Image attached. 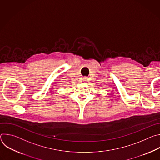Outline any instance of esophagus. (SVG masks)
Segmentation results:
<instances>
[{"label": "esophagus", "mask_w": 160, "mask_h": 160, "mask_svg": "<svg viewBox=\"0 0 160 160\" xmlns=\"http://www.w3.org/2000/svg\"><path fill=\"white\" fill-rule=\"evenodd\" d=\"M87 80H88L87 77H83V78H82V81H83L84 83H86V82H87Z\"/></svg>", "instance_id": "1"}]
</instances>
